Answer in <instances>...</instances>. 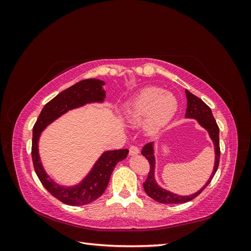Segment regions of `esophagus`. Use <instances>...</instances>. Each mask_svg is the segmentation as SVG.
<instances>
[{
    "label": "esophagus",
    "mask_w": 251,
    "mask_h": 251,
    "mask_svg": "<svg viewBox=\"0 0 251 251\" xmlns=\"http://www.w3.org/2000/svg\"><path fill=\"white\" fill-rule=\"evenodd\" d=\"M138 154H139V148L136 147V146H132L130 148V155L135 156V155H138Z\"/></svg>",
    "instance_id": "1"
}]
</instances>
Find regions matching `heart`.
<instances>
[{
	"label": "heart",
	"mask_w": 251,
	"mask_h": 251,
	"mask_svg": "<svg viewBox=\"0 0 251 251\" xmlns=\"http://www.w3.org/2000/svg\"><path fill=\"white\" fill-rule=\"evenodd\" d=\"M177 107V100L173 94L164 92L160 88L148 87L126 104L124 115L131 124L146 119L147 130L154 133L169 124Z\"/></svg>",
	"instance_id": "heart-1"
}]
</instances>
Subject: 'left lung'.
I'll use <instances>...</instances> for the list:
<instances>
[{"label":"left lung","mask_w":251,"mask_h":251,"mask_svg":"<svg viewBox=\"0 0 251 251\" xmlns=\"http://www.w3.org/2000/svg\"><path fill=\"white\" fill-rule=\"evenodd\" d=\"M185 94L187 98V108L185 117L186 118H194L198 120V123L201 126H203L206 130L210 136V138L215 144V153H216V160H215V166L214 171H212L209 179L207 180L206 183L200 188L198 192L189 196H179L176 194H173L166 189L159 186L154 177V169H155V157H154V148L153 142L147 143L143 147L141 154L148 159L150 163V172L148 175V178L146 182L143 183L144 192L147 193L149 197L155 201L162 203V204H178V203H185L188 201H192L196 197H198L206 186L210 183L212 178H214L215 174L218 170L219 162H220V141H219V126L216 123L215 117L212 115L211 110L208 105L205 103L199 97L192 94L188 90H185Z\"/></svg>","instance_id":"left-lung-1"}]
</instances>
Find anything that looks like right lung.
Returning <instances> with one entry per match:
<instances>
[{
  "mask_svg": "<svg viewBox=\"0 0 251 251\" xmlns=\"http://www.w3.org/2000/svg\"><path fill=\"white\" fill-rule=\"evenodd\" d=\"M104 81L102 80L90 78L80 80L72 87L64 90L45 104L33 126L31 156L37 177L44 187L53 197L71 206L89 204L100 198L109 184L114 168L119 161H123L126 158L128 150L124 149L104 151L96 161L88 176L79 184L71 187H64L52 181L44 171L40 160L37 143H39L40 135L44 128L66 112L81 107L86 103L103 101L105 97V92L102 89Z\"/></svg>",
  "mask_w": 251,
  "mask_h": 251,
  "instance_id": "right-lung-1",
  "label": "right lung"
}]
</instances>
